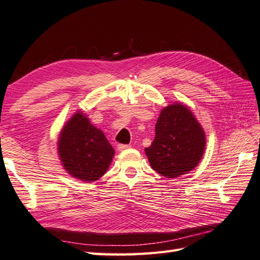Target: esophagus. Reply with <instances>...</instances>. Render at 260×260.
<instances>
[{
    "instance_id": "esophagus-1",
    "label": "esophagus",
    "mask_w": 260,
    "mask_h": 260,
    "mask_svg": "<svg viewBox=\"0 0 260 260\" xmlns=\"http://www.w3.org/2000/svg\"><path fill=\"white\" fill-rule=\"evenodd\" d=\"M130 148H131L130 145H118V150H119V151H123V150L130 149Z\"/></svg>"
}]
</instances>
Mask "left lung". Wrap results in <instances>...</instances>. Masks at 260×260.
Here are the masks:
<instances>
[{"label":"left lung","mask_w":260,"mask_h":260,"mask_svg":"<svg viewBox=\"0 0 260 260\" xmlns=\"http://www.w3.org/2000/svg\"><path fill=\"white\" fill-rule=\"evenodd\" d=\"M205 148V132L192 112L182 103H174L161 110L154 140L145 151L154 171L176 178L197 167Z\"/></svg>","instance_id":"8db88e82"}]
</instances>
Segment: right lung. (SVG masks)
Wrapping results in <instances>:
<instances>
[{
    "label": "right lung",
    "instance_id": "1",
    "mask_svg": "<svg viewBox=\"0 0 260 260\" xmlns=\"http://www.w3.org/2000/svg\"><path fill=\"white\" fill-rule=\"evenodd\" d=\"M57 152L69 174L79 180L92 182L106 174L114 149L105 134L79 111L63 126L57 140Z\"/></svg>",
    "mask_w": 260,
    "mask_h": 260
}]
</instances>
